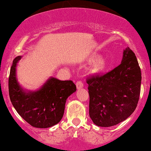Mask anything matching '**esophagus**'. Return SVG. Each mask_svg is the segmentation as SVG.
<instances>
[{"label": "esophagus", "mask_w": 151, "mask_h": 151, "mask_svg": "<svg viewBox=\"0 0 151 151\" xmlns=\"http://www.w3.org/2000/svg\"><path fill=\"white\" fill-rule=\"evenodd\" d=\"M83 83H82V81H78L76 82V87H77L78 89H81V88H83Z\"/></svg>", "instance_id": "esophagus-1"}]
</instances>
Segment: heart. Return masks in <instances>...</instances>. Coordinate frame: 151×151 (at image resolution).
Wrapping results in <instances>:
<instances>
[{"label": "heart", "instance_id": "heart-1", "mask_svg": "<svg viewBox=\"0 0 151 151\" xmlns=\"http://www.w3.org/2000/svg\"><path fill=\"white\" fill-rule=\"evenodd\" d=\"M92 60L95 59V57L92 58ZM106 68V62L104 59L103 58H99V59H96L95 61V62L93 63L92 67V70L94 73H101L103 72L104 70Z\"/></svg>", "mask_w": 151, "mask_h": 151}]
</instances>
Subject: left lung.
<instances>
[{
  "label": "left lung",
  "mask_w": 151,
  "mask_h": 151,
  "mask_svg": "<svg viewBox=\"0 0 151 151\" xmlns=\"http://www.w3.org/2000/svg\"><path fill=\"white\" fill-rule=\"evenodd\" d=\"M141 81L135 53L126 47L120 65L104 75L86 80L92 122L98 126L110 127L126 120L138 104Z\"/></svg>",
  "instance_id": "1"
}]
</instances>
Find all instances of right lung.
I'll return each mask as SVG.
<instances>
[{"mask_svg": "<svg viewBox=\"0 0 151 151\" xmlns=\"http://www.w3.org/2000/svg\"><path fill=\"white\" fill-rule=\"evenodd\" d=\"M22 56L13 61L9 78V93L13 106L19 114L35 128H46L62 120L68 97L76 91L72 81L50 77L40 89L25 91L17 82L16 67Z\"/></svg>", "mask_w": 151, "mask_h": 151, "instance_id": "1", "label": "right lung"}]
</instances>
